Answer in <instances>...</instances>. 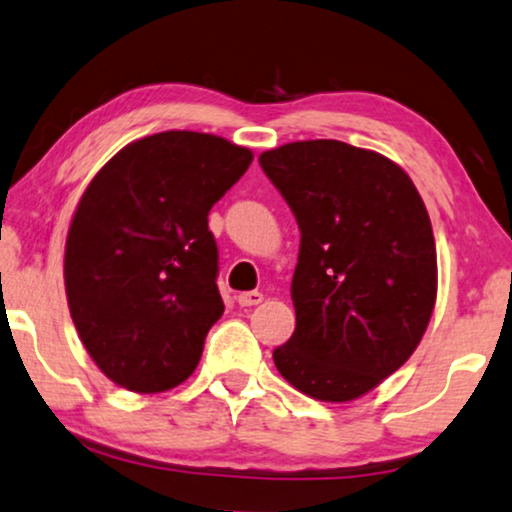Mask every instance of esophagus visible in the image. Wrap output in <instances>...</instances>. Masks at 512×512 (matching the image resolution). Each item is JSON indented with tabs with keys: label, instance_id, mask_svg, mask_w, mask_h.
<instances>
[{
	"label": "esophagus",
	"instance_id": "34e87169",
	"mask_svg": "<svg viewBox=\"0 0 512 512\" xmlns=\"http://www.w3.org/2000/svg\"><path fill=\"white\" fill-rule=\"evenodd\" d=\"M236 301H239V306H257L264 301V294L262 292H241L239 297H236Z\"/></svg>",
	"mask_w": 512,
	"mask_h": 512
}]
</instances>
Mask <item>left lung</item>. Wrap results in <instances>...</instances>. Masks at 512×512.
Returning a JSON list of instances; mask_svg holds the SVG:
<instances>
[{"label": "left lung", "instance_id": "8db88e82", "mask_svg": "<svg viewBox=\"0 0 512 512\" xmlns=\"http://www.w3.org/2000/svg\"><path fill=\"white\" fill-rule=\"evenodd\" d=\"M297 218V327L273 350L287 383L343 403L378 387L420 345L436 304L431 220L406 171L334 139L259 155Z\"/></svg>", "mask_w": 512, "mask_h": 512}]
</instances>
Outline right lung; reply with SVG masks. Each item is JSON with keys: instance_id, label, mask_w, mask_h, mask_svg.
<instances>
[{"instance_id": "obj_1", "label": "right lung", "mask_w": 512, "mask_h": 512, "mask_svg": "<svg viewBox=\"0 0 512 512\" xmlns=\"http://www.w3.org/2000/svg\"><path fill=\"white\" fill-rule=\"evenodd\" d=\"M250 162L222 136L160 132L113 155L83 192L64 287L85 350L115 385L167 392L197 369L225 311L208 211Z\"/></svg>"}]
</instances>
